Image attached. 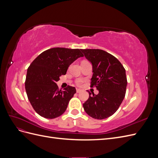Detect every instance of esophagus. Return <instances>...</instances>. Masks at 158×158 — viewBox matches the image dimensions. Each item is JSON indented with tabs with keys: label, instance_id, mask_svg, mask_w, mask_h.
Segmentation results:
<instances>
[{
	"label": "esophagus",
	"instance_id": "obj_1",
	"mask_svg": "<svg viewBox=\"0 0 158 158\" xmlns=\"http://www.w3.org/2000/svg\"><path fill=\"white\" fill-rule=\"evenodd\" d=\"M80 92H82V89H76V92H77V93H80Z\"/></svg>",
	"mask_w": 158,
	"mask_h": 158
}]
</instances>
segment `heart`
Returning <instances> with one entry per match:
<instances>
[{
	"mask_svg": "<svg viewBox=\"0 0 158 158\" xmlns=\"http://www.w3.org/2000/svg\"><path fill=\"white\" fill-rule=\"evenodd\" d=\"M82 80H79L77 81V84H78V85H80L81 84H82Z\"/></svg>",
	"mask_w": 158,
	"mask_h": 158,
	"instance_id": "obj_1",
	"label": "heart"
}]
</instances>
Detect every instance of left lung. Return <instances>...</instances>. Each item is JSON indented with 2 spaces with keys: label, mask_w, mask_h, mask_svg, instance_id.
I'll return each mask as SVG.
<instances>
[{
  "label": "left lung",
  "mask_w": 158,
  "mask_h": 158,
  "mask_svg": "<svg viewBox=\"0 0 158 158\" xmlns=\"http://www.w3.org/2000/svg\"><path fill=\"white\" fill-rule=\"evenodd\" d=\"M92 65L91 86L95 85L98 95L89 92V98L83 104L89 116L104 119L117 111L125 96L127 85L126 71L119 60L101 49H81Z\"/></svg>",
  "instance_id": "1"
}]
</instances>
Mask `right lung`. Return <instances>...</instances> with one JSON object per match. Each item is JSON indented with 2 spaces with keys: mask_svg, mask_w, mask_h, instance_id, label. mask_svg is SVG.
I'll list each match as a JSON object with an SVG mask.
<instances>
[{
  "mask_svg": "<svg viewBox=\"0 0 158 158\" xmlns=\"http://www.w3.org/2000/svg\"><path fill=\"white\" fill-rule=\"evenodd\" d=\"M84 56L78 49L55 47L38 56L27 70L25 88L28 99L37 114L46 118L63 114L76 88L68 85L59 90L56 82L66 73L69 66Z\"/></svg>",
  "mask_w": 158,
  "mask_h": 158,
  "instance_id": "right-lung-1",
  "label": "right lung"
}]
</instances>
